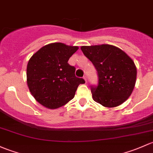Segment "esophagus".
Here are the masks:
<instances>
[{
  "instance_id": "1",
  "label": "esophagus",
  "mask_w": 153,
  "mask_h": 153,
  "mask_svg": "<svg viewBox=\"0 0 153 153\" xmlns=\"http://www.w3.org/2000/svg\"><path fill=\"white\" fill-rule=\"evenodd\" d=\"M83 79H85V81L87 82V76H83Z\"/></svg>"
}]
</instances>
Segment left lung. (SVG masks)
<instances>
[{"mask_svg": "<svg viewBox=\"0 0 153 153\" xmlns=\"http://www.w3.org/2000/svg\"><path fill=\"white\" fill-rule=\"evenodd\" d=\"M81 50L98 74V85L91 86L93 100L107 108L122 105L135 85L137 70L133 59L122 49L108 44L84 45Z\"/></svg>", "mask_w": 153, "mask_h": 153, "instance_id": "1", "label": "left lung"}]
</instances>
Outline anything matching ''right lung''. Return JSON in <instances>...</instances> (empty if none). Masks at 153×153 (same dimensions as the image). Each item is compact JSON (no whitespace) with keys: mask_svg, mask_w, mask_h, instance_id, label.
Wrapping results in <instances>:
<instances>
[{"mask_svg":"<svg viewBox=\"0 0 153 153\" xmlns=\"http://www.w3.org/2000/svg\"><path fill=\"white\" fill-rule=\"evenodd\" d=\"M77 46L53 42L42 47L30 58L26 69L27 85L40 105L56 109L74 97L77 88L85 82L75 76V67L68 62Z\"/></svg>","mask_w":153,"mask_h":153,"instance_id":"right-lung-1","label":"right lung"}]
</instances>
